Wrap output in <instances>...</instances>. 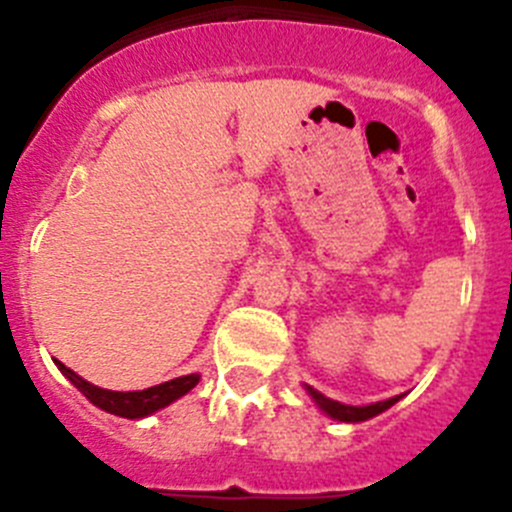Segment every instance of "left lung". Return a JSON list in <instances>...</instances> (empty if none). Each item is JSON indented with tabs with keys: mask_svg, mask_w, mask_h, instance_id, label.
<instances>
[{
	"mask_svg": "<svg viewBox=\"0 0 512 512\" xmlns=\"http://www.w3.org/2000/svg\"><path fill=\"white\" fill-rule=\"evenodd\" d=\"M307 392H310L312 400L318 402L320 408H323L330 418L343 420V423H361V420L374 418V415H379V413H384L387 408H392V405H395V402L402 397V395H397V397H390V400H384V402H374V405L354 408V405H343V402L330 400V397H325L323 392H318V390H312V387H307Z\"/></svg>",
	"mask_w": 512,
	"mask_h": 512,
	"instance_id": "obj_1",
	"label": "left lung"
}]
</instances>
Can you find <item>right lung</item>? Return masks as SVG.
<instances>
[{"label":"right lung","mask_w":512,"mask_h":512,"mask_svg":"<svg viewBox=\"0 0 512 512\" xmlns=\"http://www.w3.org/2000/svg\"><path fill=\"white\" fill-rule=\"evenodd\" d=\"M56 364L66 374V379H71L76 390L84 392L89 402H94L97 408L107 410V413L120 415V418H146V415L156 413V410L166 408L182 395H187L194 384L200 382V374H187V377H176L171 382L156 384V387H148V390L140 392H112L89 384L87 379H81L79 374L71 372L69 366H63L61 361H56Z\"/></svg>","instance_id":"1"}]
</instances>
